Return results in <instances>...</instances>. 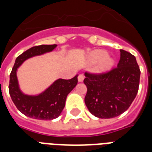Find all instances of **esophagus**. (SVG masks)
<instances>
[{"label":"esophagus","mask_w":152,"mask_h":152,"mask_svg":"<svg viewBox=\"0 0 152 152\" xmlns=\"http://www.w3.org/2000/svg\"><path fill=\"white\" fill-rule=\"evenodd\" d=\"M83 80H84V76L83 74H80L78 76V81L79 82H83Z\"/></svg>","instance_id":"1"}]
</instances>
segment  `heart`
Returning <instances> with one entry per match:
<instances>
[{"label":"heart","mask_w":152,"mask_h":152,"mask_svg":"<svg viewBox=\"0 0 152 152\" xmlns=\"http://www.w3.org/2000/svg\"><path fill=\"white\" fill-rule=\"evenodd\" d=\"M89 64H96L95 72L98 74H102L110 71L113 66L114 61L113 58L107 55L106 51L103 50H95L88 55Z\"/></svg>","instance_id":"heart-1"}]
</instances>
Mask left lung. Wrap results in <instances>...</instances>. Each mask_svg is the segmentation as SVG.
I'll use <instances>...</instances> for the list:
<instances>
[{
  "instance_id": "obj_1",
  "label": "left lung",
  "mask_w": 152,
  "mask_h": 152,
  "mask_svg": "<svg viewBox=\"0 0 152 152\" xmlns=\"http://www.w3.org/2000/svg\"><path fill=\"white\" fill-rule=\"evenodd\" d=\"M118 67L107 73L86 72L83 80L88 88L84 102L96 118L108 119L127 110L138 92L140 71L136 57L120 50Z\"/></svg>"
}]
</instances>
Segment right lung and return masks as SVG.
Instances as JSON below:
<instances>
[{
    "label": "right lung",
    "mask_w": 152,
    "mask_h": 152,
    "mask_svg": "<svg viewBox=\"0 0 152 152\" xmlns=\"http://www.w3.org/2000/svg\"><path fill=\"white\" fill-rule=\"evenodd\" d=\"M57 45H41L31 47L15 59L9 81V94L17 109L29 118L38 120H53L61 113L66 98L77 84L78 75L70 80L57 79L38 95H27L21 91L17 78L19 67L26 61L35 56L52 52Z\"/></svg>",
    "instance_id": "1"
}]
</instances>
